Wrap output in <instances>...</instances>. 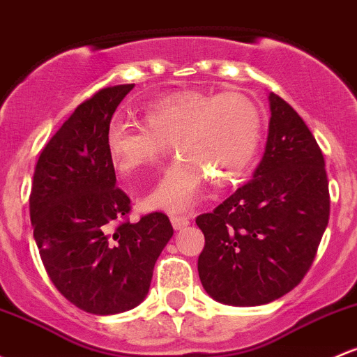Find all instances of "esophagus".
<instances>
[{
	"label": "esophagus",
	"mask_w": 357,
	"mask_h": 357,
	"mask_svg": "<svg viewBox=\"0 0 357 357\" xmlns=\"http://www.w3.org/2000/svg\"><path fill=\"white\" fill-rule=\"evenodd\" d=\"M171 223L174 230H181L190 225V217H181V215H171Z\"/></svg>",
	"instance_id": "obj_1"
}]
</instances>
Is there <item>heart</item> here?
<instances>
[{
    "mask_svg": "<svg viewBox=\"0 0 357 357\" xmlns=\"http://www.w3.org/2000/svg\"><path fill=\"white\" fill-rule=\"evenodd\" d=\"M261 137L257 105L241 93L183 91L146 108V125L115 120L107 146L123 174L155 166L172 144L178 159L146 198L149 210L185 211L198 202L206 179L234 183L252 162Z\"/></svg>",
    "mask_w": 357,
    "mask_h": 357,
    "instance_id": "1",
    "label": "heart"
}]
</instances>
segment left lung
I'll return each mask as SVG.
<instances>
[{"label": "left lung", "mask_w": 357, "mask_h": 357, "mask_svg": "<svg viewBox=\"0 0 357 357\" xmlns=\"http://www.w3.org/2000/svg\"><path fill=\"white\" fill-rule=\"evenodd\" d=\"M268 142L252 179L211 213L198 257L213 300L256 307L291 291L310 269L328 223L331 198L322 151L305 121L269 93Z\"/></svg>", "instance_id": "1"}]
</instances>
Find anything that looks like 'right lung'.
Listing matches in <instances>:
<instances>
[{
    "label": "right lung",
    "instance_id": "add662e5",
    "mask_svg": "<svg viewBox=\"0 0 357 357\" xmlns=\"http://www.w3.org/2000/svg\"><path fill=\"white\" fill-rule=\"evenodd\" d=\"M134 86L105 88L74 109L42 151L30 193L33 238L47 274L70 303L95 315L142 303L174 232L160 211L121 222L130 198L116 188L107 134Z\"/></svg>",
    "mask_w": 357,
    "mask_h": 357
}]
</instances>
